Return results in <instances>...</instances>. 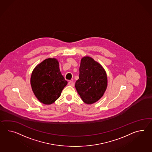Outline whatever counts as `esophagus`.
Listing matches in <instances>:
<instances>
[{
	"label": "esophagus",
	"instance_id": "esophagus-1",
	"mask_svg": "<svg viewBox=\"0 0 152 152\" xmlns=\"http://www.w3.org/2000/svg\"><path fill=\"white\" fill-rule=\"evenodd\" d=\"M68 85L69 86H71L72 87H74V82L72 81H70L68 83Z\"/></svg>",
	"mask_w": 152,
	"mask_h": 152
}]
</instances>
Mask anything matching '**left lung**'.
<instances>
[{
  "instance_id": "left-lung-1",
  "label": "left lung",
  "mask_w": 152,
  "mask_h": 152,
  "mask_svg": "<svg viewBox=\"0 0 152 152\" xmlns=\"http://www.w3.org/2000/svg\"><path fill=\"white\" fill-rule=\"evenodd\" d=\"M75 87L84 103L91 104L99 100L107 87V76L99 63L89 56L83 57Z\"/></svg>"
}]
</instances>
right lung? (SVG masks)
<instances>
[{"mask_svg":"<svg viewBox=\"0 0 152 152\" xmlns=\"http://www.w3.org/2000/svg\"><path fill=\"white\" fill-rule=\"evenodd\" d=\"M67 84L56 58L46 59L37 65L31 77V85L35 96L45 104L55 102Z\"/></svg>","mask_w":152,"mask_h":152,"instance_id":"add662e5","label":"right lung"}]
</instances>
